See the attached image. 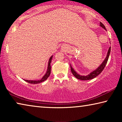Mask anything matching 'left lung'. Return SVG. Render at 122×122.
Here are the masks:
<instances>
[{
	"label": "left lung",
	"mask_w": 122,
	"mask_h": 122,
	"mask_svg": "<svg viewBox=\"0 0 122 122\" xmlns=\"http://www.w3.org/2000/svg\"><path fill=\"white\" fill-rule=\"evenodd\" d=\"M100 26L101 27H102L103 28H104L105 30H107L106 27L104 26V25H103L102 22H100ZM110 51H111V47H109L108 53H107V56L104 60V61L102 62V63H101L96 69H95L94 71H92L91 73L89 74L88 75L86 76L80 75V74H78L77 72L72 67L71 65H70V66H71V71L72 74H73V75L75 76L76 78H77V79H79L80 80H92L95 77H96L97 76H98L99 74H101V72H102L103 71V70L104 69V67H106V64L108 60L109 55H110Z\"/></svg>",
	"instance_id": "obj_1"
}]
</instances>
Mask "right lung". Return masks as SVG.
<instances>
[{
	"mask_svg": "<svg viewBox=\"0 0 122 122\" xmlns=\"http://www.w3.org/2000/svg\"><path fill=\"white\" fill-rule=\"evenodd\" d=\"M53 56V55L51 56L50 58L49 59L48 61V67H47V69L46 71V74L43 76V77H42L41 80H24V81H25L26 82H28L29 83H31V84H38V83H40L41 82H44L45 80H46L47 79L49 75L51 74V59H52V57Z\"/></svg>",
	"mask_w": 122,
	"mask_h": 122,
	"instance_id": "obj_1",
	"label": "right lung"
}]
</instances>
